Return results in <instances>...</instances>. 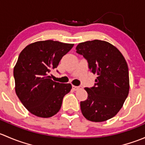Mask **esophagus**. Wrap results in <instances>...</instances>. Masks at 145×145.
Segmentation results:
<instances>
[{"label": "esophagus", "instance_id": "esophagus-1", "mask_svg": "<svg viewBox=\"0 0 145 145\" xmlns=\"http://www.w3.org/2000/svg\"><path fill=\"white\" fill-rule=\"evenodd\" d=\"M82 88V86H73V89L74 90H78V89H81Z\"/></svg>", "mask_w": 145, "mask_h": 145}]
</instances>
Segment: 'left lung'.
<instances>
[{
	"label": "left lung",
	"mask_w": 145,
	"mask_h": 145,
	"mask_svg": "<svg viewBox=\"0 0 145 145\" xmlns=\"http://www.w3.org/2000/svg\"><path fill=\"white\" fill-rule=\"evenodd\" d=\"M76 50L97 75L94 86L85 88L88 98L81 102L82 114L93 122L110 119L119 112L129 93L126 61L116 47L104 40L81 43Z\"/></svg>",
	"instance_id": "1"
}]
</instances>
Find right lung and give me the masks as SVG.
Instances as JSON below:
<instances>
[{
	"label": "right lung",
	"instance_id": "obj_1",
	"mask_svg": "<svg viewBox=\"0 0 145 145\" xmlns=\"http://www.w3.org/2000/svg\"><path fill=\"white\" fill-rule=\"evenodd\" d=\"M73 46L48 40L31 43L20 52L14 68L15 92L32 114L48 118L60 109L63 97L72 86L53 81L50 73Z\"/></svg>",
	"mask_w": 145,
	"mask_h": 145
}]
</instances>
